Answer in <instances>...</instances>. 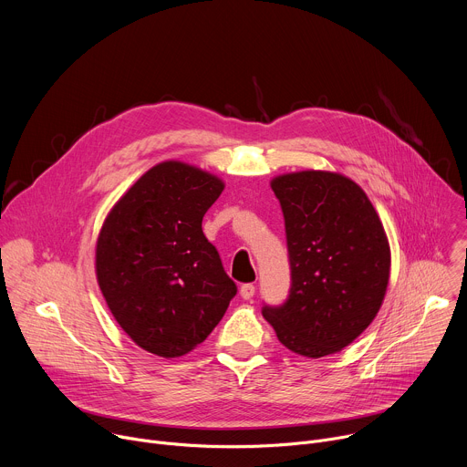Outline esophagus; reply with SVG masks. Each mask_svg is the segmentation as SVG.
I'll return each mask as SVG.
<instances>
[{"mask_svg": "<svg viewBox=\"0 0 467 467\" xmlns=\"http://www.w3.org/2000/svg\"><path fill=\"white\" fill-rule=\"evenodd\" d=\"M240 296H242L244 299H251V297L254 296V285H251V283L242 285V286H240Z\"/></svg>", "mask_w": 467, "mask_h": 467, "instance_id": "1", "label": "esophagus"}]
</instances>
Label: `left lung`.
I'll return each instance as SVG.
<instances>
[{
	"instance_id": "left-lung-1",
	"label": "left lung",
	"mask_w": 467,
	"mask_h": 467,
	"mask_svg": "<svg viewBox=\"0 0 467 467\" xmlns=\"http://www.w3.org/2000/svg\"><path fill=\"white\" fill-rule=\"evenodd\" d=\"M272 190L285 216L290 290L283 305H264L262 316L297 355L338 353L382 305L389 279L384 227L364 190L340 173H288Z\"/></svg>"
}]
</instances>
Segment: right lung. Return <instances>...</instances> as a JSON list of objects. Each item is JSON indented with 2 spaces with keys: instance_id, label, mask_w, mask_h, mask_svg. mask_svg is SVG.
I'll use <instances>...</instances> for the list:
<instances>
[{
  "instance_id": "add662e5",
  "label": "right lung",
  "mask_w": 467,
  "mask_h": 467,
  "mask_svg": "<svg viewBox=\"0 0 467 467\" xmlns=\"http://www.w3.org/2000/svg\"><path fill=\"white\" fill-rule=\"evenodd\" d=\"M223 182L182 162H162L132 184L107 216L96 247L103 297L130 340L175 358L207 340L236 296L205 213Z\"/></svg>"
}]
</instances>
